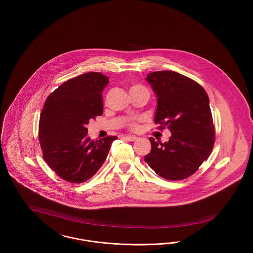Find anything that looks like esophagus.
<instances>
[{
	"label": "esophagus",
	"mask_w": 253,
	"mask_h": 253,
	"mask_svg": "<svg viewBox=\"0 0 253 253\" xmlns=\"http://www.w3.org/2000/svg\"><path fill=\"white\" fill-rule=\"evenodd\" d=\"M125 138L128 140V141H135L137 139L136 136H132V135H128V136H125Z\"/></svg>",
	"instance_id": "34e87169"
}]
</instances>
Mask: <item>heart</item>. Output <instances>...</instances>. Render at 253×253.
Masks as SVG:
<instances>
[{"instance_id":"1","label":"heart","mask_w":253,"mask_h":253,"mask_svg":"<svg viewBox=\"0 0 253 253\" xmlns=\"http://www.w3.org/2000/svg\"><path fill=\"white\" fill-rule=\"evenodd\" d=\"M137 87H142L141 85H133L131 89H133V88H137ZM129 127H130V129H132V130H135L136 128H137V125H136V123L135 122H131L130 124H129Z\"/></svg>"}]
</instances>
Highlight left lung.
<instances>
[{
	"mask_svg": "<svg viewBox=\"0 0 253 253\" xmlns=\"http://www.w3.org/2000/svg\"><path fill=\"white\" fill-rule=\"evenodd\" d=\"M147 82L157 96L155 117L159 129L168 127V142L150 137L152 149L144 160L167 180H182L193 174L210 157L215 129L204 88L173 71L150 73Z\"/></svg>",
	"mask_w": 253,
	"mask_h": 253,
	"instance_id": "8db88e82",
	"label": "left lung"
}]
</instances>
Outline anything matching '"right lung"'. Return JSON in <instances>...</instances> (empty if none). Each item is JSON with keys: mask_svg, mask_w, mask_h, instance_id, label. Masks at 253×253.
Listing matches in <instances>:
<instances>
[{"mask_svg": "<svg viewBox=\"0 0 253 253\" xmlns=\"http://www.w3.org/2000/svg\"><path fill=\"white\" fill-rule=\"evenodd\" d=\"M108 83L101 73H86L63 83L44 102L39 124L42 157L63 180L79 184L94 176L118 139L87 135L89 121L103 113L101 93Z\"/></svg>", "mask_w": 253, "mask_h": 253, "instance_id": "add662e5", "label": "right lung"}]
</instances>
